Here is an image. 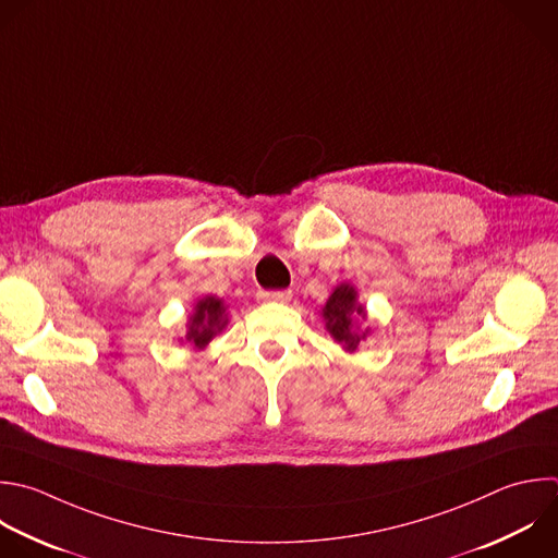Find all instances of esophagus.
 Segmentation results:
<instances>
[{
    "instance_id": "obj_1",
    "label": "esophagus",
    "mask_w": 558,
    "mask_h": 558,
    "mask_svg": "<svg viewBox=\"0 0 558 558\" xmlns=\"http://www.w3.org/2000/svg\"><path fill=\"white\" fill-rule=\"evenodd\" d=\"M257 296L262 301H272V303H288L292 299L290 290H259Z\"/></svg>"
}]
</instances>
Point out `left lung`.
<instances>
[{
  "label": "left lung",
  "instance_id": "obj_1",
  "mask_svg": "<svg viewBox=\"0 0 558 558\" xmlns=\"http://www.w3.org/2000/svg\"><path fill=\"white\" fill-rule=\"evenodd\" d=\"M323 318L331 338L349 353H353L368 333V329H357V318H366V312L364 305L357 303V292L351 283H340L331 292L323 307Z\"/></svg>",
  "mask_w": 558,
  "mask_h": 558
}]
</instances>
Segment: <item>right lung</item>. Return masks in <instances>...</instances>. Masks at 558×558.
Instances as JSON below:
<instances>
[{"mask_svg":"<svg viewBox=\"0 0 558 558\" xmlns=\"http://www.w3.org/2000/svg\"><path fill=\"white\" fill-rule=\"evenodd\" d=\"M229 318H227V307L222 303V299L216 296H203L196 301L194 305V314L187 320V333L185 340L194 347V349H205L209 344V340L220 333L227 327Z\"/></svg>","mask_w":558,"mask_h":558,"instance_id":"add662e5","label":"right lung"}]
</instances>
